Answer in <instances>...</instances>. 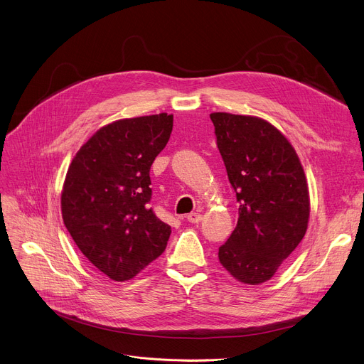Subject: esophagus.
I'll use <instances>...</instances> for the list:
<instances>
[{
	"label": "esophagus",
	"mask_w": 364,
	"mask_h": 364,
	"mask_svg": "<svg viewBox=\"0 0 364 364\" xmlns=\"http://www.w3.org/2000/svg\"><path fill=\"white\" fill-rule=\"evenodd\" d=\"M201 215L200 213H197V212H193V213H190V215H187V220L190 222V223H198V222H201Z\"/></svg>",
	"instance_id": "1"
}]
</instances>
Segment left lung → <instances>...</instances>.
Listing matches in <instances>:
<instances>
[{"mask_svg": "<svg viewBox=\"0 0 364 364\" xmlns=\"http://www.w3.org/2000/svg\"><path fill=\"white\" fill-rule=\"evenodd\" d=\"M210 119L239 203L237 225L219 247V261L237 281L262 284L306 232L305 174L292 145L269 122L226 112H215Z\"/></svg>", "mask_w": 364, "mask_h": 364, "instance_id": "obj_1", "label": "left lung"}]
</instances>
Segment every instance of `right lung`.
<instances>
[{"instance_id": "1", "label": "right lung", "mask_w": 364, "mask_h": 364, "mask_svg": "<svg viewBox=\"0 0 364 364\" xmlns=\"http://www.w3.org/2000/svg\"><path fill=\"white\" fill-rule=\"evenodd\" d=\"M173 131V115L119 119L76 154L62 191L63 222L90 264L114 281L134 278L167 247L171 228L149 201V168Z\"/></svg>"}]
</instances>
